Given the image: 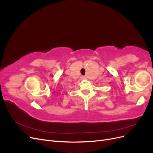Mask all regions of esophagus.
Masks as SVG:
<instances>
[{"instance_id": "34e87169", "label": "esophagus", "mask_w": 153, "mask_h": 153, "mask_svg": "<svg viewBox=\"0 0 153 153\" xmlns=\"http://www.w3.org/2000/svg\"><path fill=\"white\" fill-rule=\"evenodd\" d=\"M81 78H82V79H84L85 76H81Z\"/></svg>"}]
</instances>
